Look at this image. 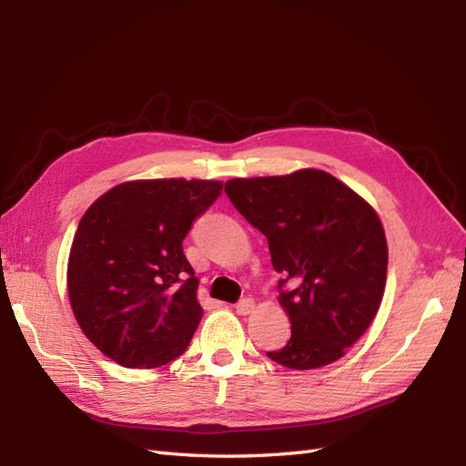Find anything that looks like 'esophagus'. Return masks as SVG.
I'll list each match as a JSON object with an SVG mask.
<instances>
[{"label":"esophagus","instance_id":"esophagus-1","mask_svg":"<svg viewBox=\"0 0 466 466\" xmlns=\"http://www.w3.org/2000/svg\"><path fill=\"white\" fill-rule=\"evenodd\" d=\"M254 300L252 299H242L238 304H236V312L238 314H242V316H246V314H250V312H254Z\"/></svg>","mask_w":466,"mask_h":466}]
</instances>
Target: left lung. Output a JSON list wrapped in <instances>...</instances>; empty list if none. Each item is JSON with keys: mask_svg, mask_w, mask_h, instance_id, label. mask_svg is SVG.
Listing matches in <instances>:
<instances>
[{"mask_svg": "<svg viewBox=\"0 0 466 466\" xmlns=\"http://www.w3.org/2000/svg\"><path fill=\"white\" fill-rule=\"evenodd\" d=\"M226 194L268 238L272 266L284 276L279 302L292 336L268 359L312 370L342 359L380 309L389 246L374 208L329 172L234 177ZM290 281L293 289L282 291Z\"/></svg>", "mask_w": 466, "mask_h": 466, "instance_id": "obj_1", "label": "left lung"}]
</instances>
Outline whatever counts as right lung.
Returning a JSON list of instances; mask_svg holds the SVG:
<instances>
[{"instance_id": "right-lung-1", "label": "right lung", "mask_w": 466, "mask_h": 466, "mask_svg": "<svg viewBox=\"0 0 466 466\" xmlns=\"http://www.w3.org/2000/svg\"><path fill=\"white\" fill-rule=\"evenodd\" d=\"M222 192L218 180H134L87 208L67 260V296L82 332L126 369L177 359L202 319L182 240Z\"/></svg>"}]
</instances>
